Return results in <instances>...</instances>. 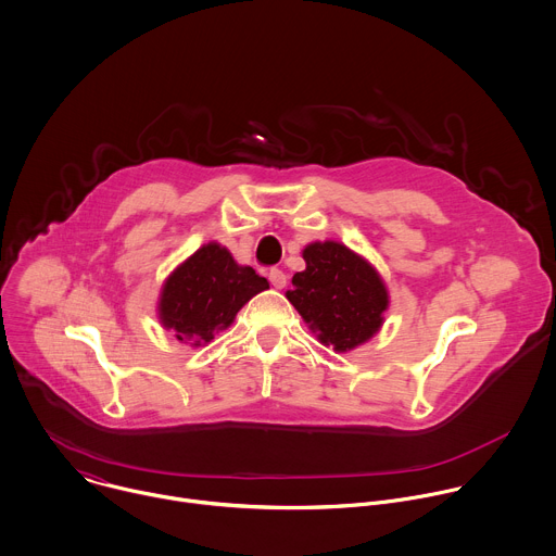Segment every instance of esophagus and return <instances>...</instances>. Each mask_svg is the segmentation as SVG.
Segmentation results:
<instances>
[{"mask_svg": "<svg viewBox=\"0 0 556 556\" xmlns=\"http://www.w3.org/2000/svg\"><path fill=\"white\" fill-rule=\"evenodd\" d=\"M269 282L276 287V289H285L287 287V274L282 269H271L269 271Z\"/></svg>", "mask_w": 556, "mask_h": 556, "instance_id": "1", "label": "esophagus"}]
</instances>
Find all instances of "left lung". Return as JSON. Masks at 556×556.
I'll use <instances>...</instances> for the list:
<instances>
[{
    "label": "left lung",
    "mask_w": 556,
    "mask_h": 556,
    "mask_svg": "<svg viewBox=\"0 0 556 556\" xmlns=\"http://www.w3.org/2000/svg\"><path fill=\"white\" fill-rule=\"evenodd\" d=\"M306 269L293 276L289 302L324 345L348 352L382 326L389 298L374 267L341 243H311Z\"/></svg>",
    "instance_id": "8db88e82"
}]
</instances>
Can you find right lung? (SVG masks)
<instances>
[{"instance_id":"add662e5","label":"right lung","mask_w":556,"mask_h":556,"mask_svg":"<svg viewBox=\"0 0 556 556\" xmlns=\"http://www.w3.org/2000/svg\"><path fill=\"white\" fill-rule=\"evenodd\" d=\"M265 289L267 278L237 265L226 248L208 243L165 282L161 319L178 341L200 345L211 341L215 330L228 328L239 308Z\"/></svg>"}]
</instances>
